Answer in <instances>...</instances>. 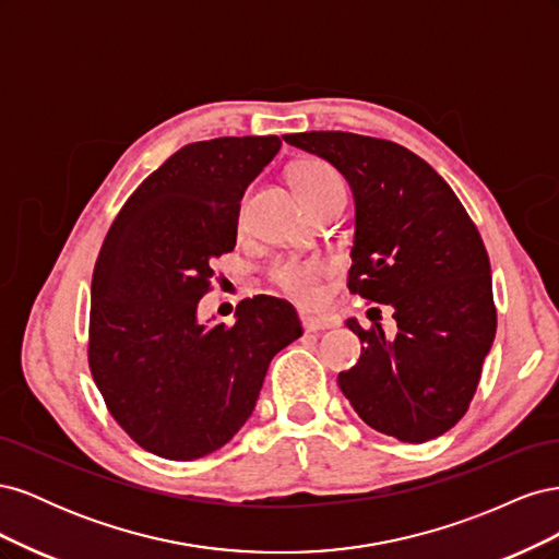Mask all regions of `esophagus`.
I'll return each instance as SVG.
<instances>
[{"label": "esophagus", "mask_w": 559, "mask_h": 559, "mask_svg": "<svg viewBox=\"0 0 559 559\" xmlns=\"http://www.w3.org/2000/svg\"><path fill=\"white\" fill-rule=\"evenodd\" d=\"M300 324H302V329H306L308 333H317V331L331 329V326H333V319L321 317V314H308V312H302V314H300Z\"/></svg>", "instance_id": "obj_1"}]
</instances>
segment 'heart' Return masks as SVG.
Masks as SVG:
<instances>
[{"mask_svg":"<svg viewBox=\"0 0 559 559\" xmlns=\"http://www.w3.org/2000/svg\"><path fill=\"white\" fill-rule=\"evenodd\" d=\"M292 181L300 200L312 210L321 200L331 198L333 193H345L343 179L337 177L333 167L324 160H302L292 170ZM326 275L324 263L319 261H280L270 267V277L286 294L298 300H317L319 282Z\"/></svg>","mask_w":559,"mask_h":559,"instance_id":"obj_1","label":"heart"}]
</instances>
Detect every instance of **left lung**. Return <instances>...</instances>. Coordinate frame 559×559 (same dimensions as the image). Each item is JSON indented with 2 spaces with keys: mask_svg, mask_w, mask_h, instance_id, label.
<instances>
[{
  "mask_svg": "<svg viewBox=\"0 0 559 559\" xmlns=\"http://www.w3.org/2000/svg\"><path fill=\"white\" fill-rule=\"evenodd\" d=\"M284 142L347 179L349 292L392 308L399 326L386 335L380 324L366 331L347 319L364 345L337 384L368 427L403 443H427L464 417L495 343L492 275L480 233L448 181L405 146L354 132H296Z\"/></svg>",
  "mask_w": 559,
  "mask_h": 559,
  "instance_id": "obj_1",
  "label": "left lung"
}]
</instances>
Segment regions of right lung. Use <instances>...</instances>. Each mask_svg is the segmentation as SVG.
<instances>
[{
	"label": "right lung",
	"instance_id": "obj_1",
	"mask_svg": "<svg viewBox=\"0 0 559 559\" xmlns=\"http://www.w3.org/2000/svg\"><path fill=\"white\" fill-rule=\"evenodd\" d=\"M280 146L277 134L181 146L128 198L99 249L91 373L118 425L165 460L226 445L251 417L270 361L302 335L275 296L242 300L233 326L198 317L214 259L238 240L247 186Z\"/></svg>",
	"mask_w": 559,
	"mask_h": 559
}]
</instances>
